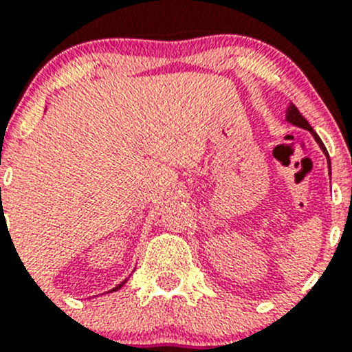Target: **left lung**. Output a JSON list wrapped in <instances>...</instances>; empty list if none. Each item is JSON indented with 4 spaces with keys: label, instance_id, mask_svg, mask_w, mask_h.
Segmentation results:
<instances>
[{
    "label": "left lung",
    "instance_id": "8db88e82",
    "mask_svg": "<svg viewBox=\"0 0 352 352\" xmlns=\"http://www.w3.org/2000/svg\"><path fill=\"white\" fill-rule=\"evenodd\" d=\"M285 120H287L291 125H296V127H301V129H305V131L311 132V135H313V138H315V141L318 142V146H320V148H322V151L325 153L327 162H329V170H330V158H329V151H327L325 144H323L322 139L318 138V134H316V132L313 131V127L308 124V120H306V118L302 117L301 113H299V110H298V108H296L292 103L289 104L287 111H285Z\"/></svg>",
    "mask_w": 352,
    "mask_h": 352
}]
</instances>
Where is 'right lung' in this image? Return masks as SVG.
I'll use <instances>...</instances> for the list:
<instances>
[{"label":"right lung","instance_id":"1","mask_svg":"<svg viewBox=\"0 0 352 352\" xmlns=\"http://www.w3.org/2000/svg\"><path fill=\"white\" fill-rule=\"evenodd\" d=\"M127 280H129V278H125V280H122L120 284H118V285H115V287L111 289V291H108V292H117L118 289H122V287H124V285H125V282H127ZM104 294H107V292H104Z\"/></svg>","mask_w":352,"mask_h":352}]
</instances>
